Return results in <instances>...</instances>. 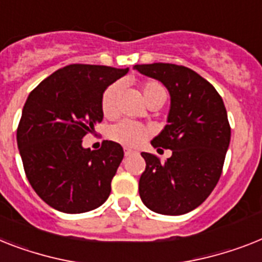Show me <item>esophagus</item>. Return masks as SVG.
Returning <instances> with one entry per match:
<instances>
[{
  "instance_id": "1",
  "label": "esophagus",
  "mask_w": 262,
  "mask_h": 262,
  "mask_svg": "<svg viewBox=\"0 0 262 262\" xmlns=\"http://www.w3.org/2000/svg\"><path fill=\"white\" fill-rule=\"evenodd\" d=\"M134 154H136V151L131 150V148H124V155H126V157H129V155Z\"/></svg>"
}]
</instances>
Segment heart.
Returning a JSON list of instances; mask_svg holds the SVG:
<instances>
[{"instance_id":"heart-1","label":"heart","mask_w":262,"mask_h":262,"mask_svg":"<svg viewBox=\"0 0 262 262\" xmlns=\"http://www.w3.org/2000/svg\"><path fill=\"white\" fill-rule=\"evenodd\" d=\"M122 90V84L114 83L104 91L101 97V111L105 118H115L118 114V97ZM142 96L147 104L154 100H166V88L157 80H146L140 85ZM150 135V129L140 123L123 120L111 128L112 140L127 147H138Z\"/></svg>"}]
</instances>
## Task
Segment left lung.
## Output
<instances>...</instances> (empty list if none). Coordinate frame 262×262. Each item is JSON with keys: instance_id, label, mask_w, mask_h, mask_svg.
I'll return each mask as SVG.
<instances>
[{"instance_id": "8db88e82", "label": "left lung", "mask_w": 262, "mask_h": 262, "mask_svg": "<svg viewBox=\"0 0 262 262\" xmlns=\"http://www.w3.org/2000/svg\"><path fill=\"white\" fill-rule=\"evenodd\" d=\"M134 69L159 80L171 97L167 124L151 144L170 148L172 155L162 163L142 152L146 170L140 175L139 195L155 213H189L210 195L221 177L230 143L222 97L207 80L183 66L154 62Z\"/></svg>"}]
</instances>
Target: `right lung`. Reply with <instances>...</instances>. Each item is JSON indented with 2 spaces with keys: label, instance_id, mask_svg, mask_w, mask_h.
Returning a JSON list of instances; mask_svg holds the SVG:
<instances>
[{
  "label": "right lung",
  "instance_id": "add662e5",
  "mask_svg": "<svg viewBox=\"0 0 262 262\" xmlns=\"http://www.w3.org/2000/svg\"><path fill=\"white\" fill-rule=\"evenodd\" d=\"M128 72L105 66L71 64L42 80L28 96L17 146L30 186L45 204L68 214L104 204L124 152L104 140L99 150L81 146L103 120L101 97Z\"/></svg>",
  "mask_w": 262,
  "mask_h": 262
}]
</instances>
